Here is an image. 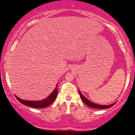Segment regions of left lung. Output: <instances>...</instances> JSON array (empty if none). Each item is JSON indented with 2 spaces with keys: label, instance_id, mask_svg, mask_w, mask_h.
<instances>
[{
  "label": "left lung",
  "instance_id": "left-lung-1",
  "mask_svg": "<svg viewBox=\"0 0 135 135\" xmlns=\"http://www.w3.org/2000/svg\"><path fill=\"white\" fill-rule=\"evenodd\" d=\"M78 91H79V94H80V98H81V100H82V101L84 102V103L86 104V105H87L88 107H91V108H97V109L108 108H110V107H112V106H113L115 104V103H113V104H112V105H97V104H95L94 103H93V102H90V100H88V99H86L85 97H83V95L81 94V92H80V90H78Z\"/></svg>",
  "mask_w": 135,
  "mask_h": 135
}]
</instances>
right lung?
Segmentation results:
<instances>
[{
	"mask_svg": "<svg viewBox=\"0 0 135 135\" xmlns=\"http://www.w3.org/2000/svg\"><path fill=\"white\" fill-rule=\"evenodd\" d=\"M58 94V90H57V85L56 86L55 90L53 91L51 94L47 97V98L44 99L41 101H27V100H22L17 97L15 96L16 98L19 101L20 103L23 105L28 106V107H33V108H45V107H49L50 104H52L53 102L55 101V100L57 98Z\"/></svg>",
	"mask_w": 135,
	"mask_h": 135,
	"instance_id": "1",
	"label": "right lung"
}]
</instances>
